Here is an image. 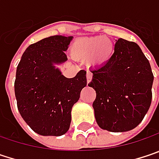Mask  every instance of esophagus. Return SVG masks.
I'll return each mask as SVG.
<instances>
[{
  "instance_id": "34e87169",
  "label": "esophagus",
  "mask_w": 159,
  "mask_h": 159,
  "mask_svg": "<svg viewBox=\"0 0 159 159\" xmlns=\"http://www.w3.org/2000/svg\"><path fill=\"white\" fill-rule=\"evenodd\" d=\"M91 80H92V73L89 72V71H88L87 72V82L89 83L91 81Z\"/></svg>"
}]
</instances>
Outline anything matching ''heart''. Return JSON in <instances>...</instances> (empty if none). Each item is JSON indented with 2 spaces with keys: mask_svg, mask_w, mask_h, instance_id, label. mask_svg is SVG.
<instances>
[{
  "mask_svg": "<svg viewBox=\"0 0 159 159\" xmlns=\"http://www.w3.org/2000/svg\"><path fill=\"white\" fill-rule=\"evenodd\" d=\"M114 51L113 43L102 36L84 38L76 40L72 46L73 55L80 61L93 64L106 62Z\"/></svg>",
  "mask_w": 159,
  "mask_h": 159,
  "instance_id": "heart-1",
  "label": "heart"
}]
</instances>
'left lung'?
Returning <instances> with one entry per match:
<instances>
[{
    "instance_id": "obj_1",
    "label": "left lung",
    "mask_w": 159,
    "mask_h": 159,
    "mask_svg": "<svg viewBox=\"0 0 159 159\" xmlns=\"http://www.w3.org/2000/svg\"><path fill=\"white\" fill-rule=\"evenodd\" d=\"M91 72L89 86L96 90L93 108L98 125L111 132L135 129L150 107L154 80L139 46L119 39L110 59Z\"/></svg>"
}]
</instances>
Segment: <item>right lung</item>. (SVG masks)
<instances>
[{"instance_id": "obj_1", "label": "right lung", "mask_w": 159, "mask_h": 159, "mask_svg": "<svg viewBox=\"0 0 159 159\" xmlns=\"http://www.w3.org/2000/svg\"><path fill=\"white\" fill-rule=\"evenodd\" d=\"M72 36H51L30 45L19 63L14 82L19 112L42 136H61L70 129L71 108L87 85L86 71L68 79L53 64L66 61Z\"/></svg>"}]
</instances>
